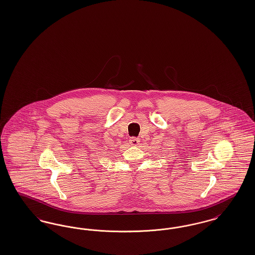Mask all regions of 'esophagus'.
Listing matches in <instances>:
<instances>
[{
  "mask_svg": "<svg viewBox=\"0 0 255 255\" xmlns=\"http://www.w3.org/2000/svg\"><path fill=\"white\" fill-rule=\"evenodd\" d=\"M129 143H130V145L132 146L138 145L139 144V138H137V137H130Z\"/></svg>",
  "mask_w": 255,
  "mask_h": 255,
  "instance_id": "34e87169",
  "label": "esophagus"
}]
</instances>
